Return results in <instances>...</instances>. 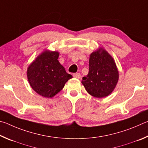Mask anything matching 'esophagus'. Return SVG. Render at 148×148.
<instances>
[{"label":"esophagus","mask_w":148,"mask_h":148,"mask_svg":"<svg viewBox=\"0 0 148 148\" xmlns=\"http://www.w3.org/2000/svg\"><path fill=\"white\" fill-rule=\"evenodd\" d=\"M73 76L74 77H76V78H80V77H81V74H80V73H74V74H73Z\"/></svg>","instance_id":"34e87169"}]
</instances>
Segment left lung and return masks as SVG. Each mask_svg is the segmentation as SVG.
Segmentation results:
<instances>
[{
  "label": "left lung",
  "instance_id": "8db88e82",
  "mask_svg": "<svg viewBox=\"0 0 148 148\" xmlns=\"http://www.w3.org/2000/svg\"><path fill=\"white\" fill-rule=\"evenodd\" d=\"M89 66V73L83 77L82 81L87 92L97 98L109 95L119 78L113 58L104 49H99L91 54Z\"/></svg>",
  "mask_w": 148,
  "mask_h": 148
}]
</instances>
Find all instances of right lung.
Here are the masks:
<instances>
[{"instance_id":"obj_1","label":"right lung","mask_w":148,"mask_h":148,"mask_svg":"<svg viewBox=\"0 0 148 148\" xmlns=\"http://www.w3.org/2000/svg\"><path fill=\"white\" fill-rule=\"evenodd\" d=\"M58 57V52L44 51L27 69V77L32 88L44 97L55 96L72 77L59 63Z\"/></svg>"}]
</instances>
